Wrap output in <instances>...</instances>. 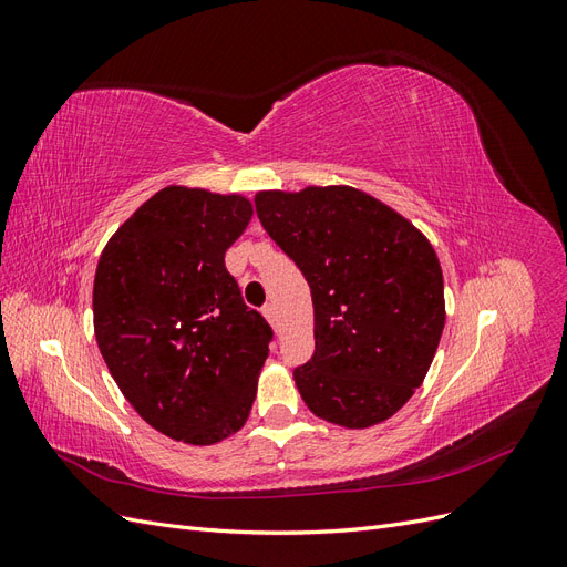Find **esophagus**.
<instances>
[{"label": "esophagus", "mask_w": 567, "mask_h": 567, "mask_svg": "<svg viewBox=\"0 0 567 567\" xmlns=\"http://www.w3.org/2000/svg\"><path fill=\"white\" fill-rule=\"evenodd\" d=\"M262 315H265V319L274 326V329H277V310H274V305H265V307H262Z\"/></svg>", "instance_id": "obj_1"}]
</instances>
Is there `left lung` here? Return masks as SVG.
I'll use <instances>...</instances> for the list:
<instances>
[{"label": "left lung", "mask_w": 567, "mask_h": 567, "mask_svg": "<svg viewBox=\"0 0 567 567\" xmlns=\"http://www.w3.org/2000/svg\"><path fill=\"white\" fill-rule=\"evenodd\" d=\"M265 231L305 274L315 354L293 371L315 416L369 427L423 383L444 329V281L431 241L354 186L257 192Z\"/></svg>", "instance_id": "1"}]
</instances>
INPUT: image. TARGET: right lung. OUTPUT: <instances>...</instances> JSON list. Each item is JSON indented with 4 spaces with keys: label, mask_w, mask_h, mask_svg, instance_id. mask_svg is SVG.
<instances>
[{
    "label": "right lung",
    "mask_w": 567,
    "mask_h": 567,
    "mask_svg": "<svg viewBox=\"0 0 567 567\" xmlns=\"http://www.w3.org/2000/svg\"><path fill=\"white\" fill-rule=\"evenodd\" d=\"M252 217L238 194L165 186L99 257L94 336L120 392L151 427L186 444L241 431L271 329L225 267Z\"/></svg>",
    "instance_id": "1"
}]
</instances>
